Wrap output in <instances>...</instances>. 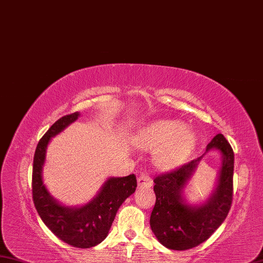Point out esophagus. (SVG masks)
Listing matches in <instances>:
<instances>
[{
  "mask_svg": "<svg viewBox=\"0 0 263 263\" xmlns=\"http://www.w3.org/2000/svg\"><path fill=\"white\" fill-rule=\"evenodd\" d=\"M137 184L140 187H150L152 185V178L145 172H142L137 178Z\"/></svg>",
  "mask_w": 263,
  "mask_h": 263,
  "instance_id": "esophagus-1",
  "label": "esophagus"
}]
</instances>
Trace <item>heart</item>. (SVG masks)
I'll use <instances>...</instances> for the list:
<instances>
[{"instance_id":"1","label":"heart","mask_w":263,"mask_h":263,"mask_svg":"<svg viewBox=\"0 0 263 263\" xmlns=\"http://www.w3.org/2000/svg\"><path fill=\"white\" fill-rule=\"evenodd\" d=\"M196 142V133L192 128L180 121L158 120L150 123L138 132L135 138L136 145L156 148V161L158 166L171 168L178 165Z\"/></svg>"}]
</instances>
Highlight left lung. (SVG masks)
I'll return each instance as SVG.
<instances>
[{
	"label": "left lung",
	"mask_w": 263,
	"mask_h": 263,
	"mask_svg": "<svg viewBox=\"0 0 263 263\" xmlns=\"http://www.w3.org/2000/svg\"><path fill=\"white\" fill-rule=\"evenodd\" d=\"M212 149L221 153V168L211 195L199 204H189L184 190L204 155L155 178L156 204L150 226L157 239L167 249L184 251L204 242L223 223L230 211L234 151L222 134L209 143L206 153Z\"/></svg>",
	"instance_id": "left-lung-1"
}]
</instances>
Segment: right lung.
I'll return each mask as SVG.
<instances>
[{
    "label": "right lung",
    "instance_id": "1",
    "mask_svg": "<svg viewBox=\"0 0 263 263\" xmlns=\"http://www.w3.org/2000/svg\"><path fill=\"white\" fill-rule=\"evenodd\" d=\"M80 116L76 112L62 117L49 128L37 143L33 161L32 193L40 217L54 236L66 244L89 249L106 238L119 207L136 190V176L108 177L101 190L86 205L70 207L51 197L43 184L42 170L49 142Z\"/></svg>",
    "mask_w": 263,
    "mask_h": 263
}]
</instances>
